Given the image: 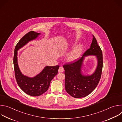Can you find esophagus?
<instances>
[{
    "label": "esophagus",
    "instance_id": "obj_1",
    "mask_svg": "<svg viewBox=\"0 0 122 122\" xmlns=\"http://www.w3.org/2000/svg\"><path fill=\"white\" fill-rule=\"evenodd\" d=\"M58 71L59 72H62L64 71V68L62 66H60L59 68V69H58Z\"/></svg>",
    "mask_w": 122,
    "mask_h": 122
}]
</instances>
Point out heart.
Segmentation results:
<instances>
[{
	"label": "heart",
	"mask_w": 122,
	"mask_h": 122,
	"mask_svg": "<svg viewBox=\"0 0 122 122\" xmlns=\"http://www.w3.org/2000/svg\"><path fill=\"white\" fill-rule=\"evenodd\" d=\"M83 49V46L81 44L75 46L66 55V60L67 62L73 63L77 60L80 57Z\"/></svg>",
	"instance_id": "1"
}]
</instances>
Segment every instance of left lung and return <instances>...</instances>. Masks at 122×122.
I'll return each mask as SVG.
<instances>
[{
    "label": "left lung",
    "instance_id": "8db88e82",
    "mask_svg": "<svg viewBox=\"0 0 122 122\" xmlns=\"http://www.w3.org/2000/svg\"><path fill=\"white\" fill-rule=\"evenodd\" d=\"M89 55L96 56L97 66L91 75L85 76L81 68L85 57ZM103 66L102 51L93 36L90 48L87 50L78 61L63 66L65 69V89L66 92L75 98H81L89 95L97 86L101 78Z\"/></svg>",
    "mask_w": 122,
    "mask_h": 122
}]
</instances>
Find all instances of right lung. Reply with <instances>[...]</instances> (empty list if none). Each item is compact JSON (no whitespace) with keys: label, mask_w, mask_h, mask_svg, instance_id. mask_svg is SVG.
<instances>
[{"label":"right lung","mask_w":122,"mask_h":122,"mask_svg":"<svg viewBox=\"0 0 122 122\" xmlns=\"http://www.w3.org/2000/svg\"><path fill=\"white\" fill-rule=\"evenodd\" d=\"M40 33L30 31L19 41L15 46L13 57L15 76L20 88L26 94L33 97L41 96L48 89L51 81L58 73V65L46 66L43 70L34 77H29L22 73L18 66L17 54L19 49L29 41L36 39Z\"/></svg>","instance_id":"right-lung-1"}]
</instances>
